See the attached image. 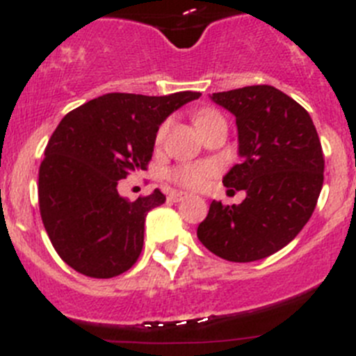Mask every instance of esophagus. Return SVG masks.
I'll return each mask as SVG.
<instances>
[{
    "label": "esophagus",
    "instance_id": "esophagus-1",
    "mask_svg": "<svg viewBox=\"0 0 356 356\" xmlns=\"http://www.w3.org/2000/svg\"><path fill=\"white\" fill-rule=\"evenodd\" d=\"M185 197H188V193L186 192H170L168 193V200H170V202H179V200H183Z\"/></svg>",
    "mask_w": 356,
    "mask_h": 356
}]
</instances>
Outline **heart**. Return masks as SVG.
I'll return each instance as SVG.
<instances>
[{
    "label": "heart",
    "instance_id": "heart-1",
    "mask_svg": "<svg viewBox=\"0 0 356 356\" xmlns=\"http://www.w3.org/2000/svg\"><path fill=\"white\" fill-rule=\"evenodd\" d=\"M214 118H220V114L214 111H200L197 114V126L204 124V122L211 121ZM168 129V122H163L161 128L157 129L156 142L159 143L164 138ZM216 173V166L213 163H195V164H181V166L173 168L168 171V178L177 185L186 186V188H202L206 183Z\"/></svg>",
    "mask_w": 356,
    "mask_h": 356
}]
</instances>
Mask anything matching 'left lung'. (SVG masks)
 I'll return each instance as SVG.
<instances>
[{"mask_svg": "<svg viewBox=\"0 0 356 356\" xmlns=\"http://www.w3.org/2000/svg\"><path fill=\"white\" fill-rule=\"evenodd\" d=\"M235 115L238 156L223 185L245 190L238 206L213 200L197 228L213 254L258 261L289 244L308 223L323 185V152L308 112L268 84L213 93Z\"/></svg>", "mask_w": 356, "mask_h": 356, "instance_id": "left-lung-1", "label": "left lung"}]
</instances>
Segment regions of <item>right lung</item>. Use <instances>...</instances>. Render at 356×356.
<instances>
[{
    "instance_id": "obj_1",
    "label": "right lung",
    "mask_w": 356,
    "mask_h": 356,
    "mask_svg": "<svg viewBox=\"0 0 356 356\" xmlns=\"http://www.w3.org/2000/svg\"><path fill=\"white\" fill-rule=\"evenodd\" d=\"M199 97L197 91L107 93L60 121L44 149L38 199L44 230L70 268L111 279L135 265L147 213L166 195L157 188L129 202L119 195L118 183L147 170L161 122Z\"/></svg>"
}]
</instances>
